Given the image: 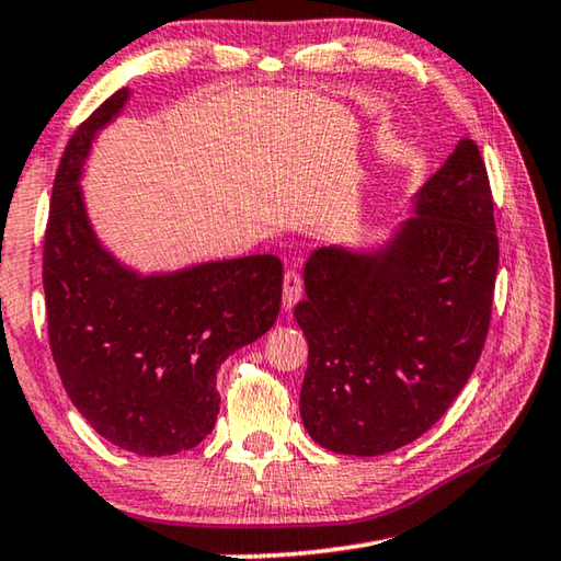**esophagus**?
Wrapping results in <instances>:
<instances>
[{"instance_id":"obj_1","label":"esophagus","mask_w":561,"mask_h":561,"mask_svg":"<svg viewBox=\"0 0 561 561\" xmlns=\"http://www.w3.org/2000/svg\"><path fill=\"white\" fill-rule=\"evenodd\" d=\"M284 309H291L301 299V291H305V282H301V274L297 270L284 272Z\"/></svg>"}]
</instances>
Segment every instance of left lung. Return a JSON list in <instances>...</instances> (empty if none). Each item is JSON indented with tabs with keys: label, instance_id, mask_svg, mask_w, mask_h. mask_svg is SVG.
Masks as SVG:
<instances>
[{
	"label": "left lung",
	"instance_id": "obj_1",
	"mask_svg": "<svg viewBox=\"0 0 561 561\" xmlns=\"http://www.w3.org/2000/svg\"><path fill=\"white\" fill-rule=\"evenodd\" d=\"M416 215L377 254L329 247L305 266L299 412L309 437L336 455L377 457L422 437L484 350L500 239L474 139L424 184Z\"/></svg>",
	"mask_w": 561,
	"mask_h": 561
}]
</instances>
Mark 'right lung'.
<instances>
[{"label":"right lung","mask_w":561,"mask_h":561,"mask_svg":"<svg viewBox=\"0 0 561 561\" xmlns=\"http://www.w3.org/2000/svg\"><path fill=\"white\" fill-rule=\"evenodd\" d=\"M127 96L114 92L67 141L42 279L51 357L79 414L114 447L167 457L215 430L217 371L277 322L284 270L279 256L252 254L137 277L96 244L77 182L94 135Z\"/></svg>","instance_id":"right-lung-1"}]
</instances>
